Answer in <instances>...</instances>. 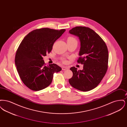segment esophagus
<instances>
[{"label": "esophagus", "mask_w": 127, "mask_h": 127, "mask_svg": "<svg viewBox=\"0 0 127 127\" xmlns=\"http://www.w3.org/2000/svg\"><path fill=\"white\" fill-rule=\"evenodd\" d=\"M68 68H69V67L68 66H62V70H66V69H68Z\"/></svg>", "instance_id": "1"}]
</instances>
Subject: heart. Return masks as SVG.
<instances>
[{"label":"heart","instance_id":"obj_1","mask_svg":"<svg viewBox=\"0 0 127 127\" xmlns=\"http://www.w3.org/2000/svg\"><path fill=\"white\" fill-rule=\"evenodd\" d=\"M67 41H69V42H77V40H76V39L75 37H72V36H69V37H68L67 38ZM63 63H67V61H66V60H65V59H64V60H63Z\"/></svg>","mask_w":127,"mask_h":127}]
</instances>
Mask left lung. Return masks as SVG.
Returning a JSON list of instances; mask_svg holds the SVG:
<instances>
[{"label":"left lung","mask_w":127,"mask_h":127,"mask_svg":"<svg viewBox=\"0 0 127 127\" xmlns=\"http://www.w3.org/2000/svg\"><path fill=\"white\" fill-rule=\"evenodd\" d=\"M69 32L79 38L81 47L77 62L84 65L82 70H78L75 66L70 68L73 76L69 79V83L79 91H91L100 83L107 72L109 61L107 46L102 38L89 28L76 27Z\"/></svg>","instance_id":"left-lung-1"}]
</instances>
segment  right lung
<instances>
[{"label": "right lung", "mask_w": 127, "mask_h": 127, "mask_svg": "<svg viewBox=\"0 0 127 127\" xmlns=\"http://www.w3.org/2000/svg\"><path fill=\"white\" fill-rule=\"evenodd\" d=\"M66 31L42 28L29 33L20 43L15 62L20 78L31 90L39 91L51 83L53 74L61 70L56 64L46 66L43 57L51 51L55 42Z\"/></svg>", "instance_id": "right-lung-1"}]
</instances>
